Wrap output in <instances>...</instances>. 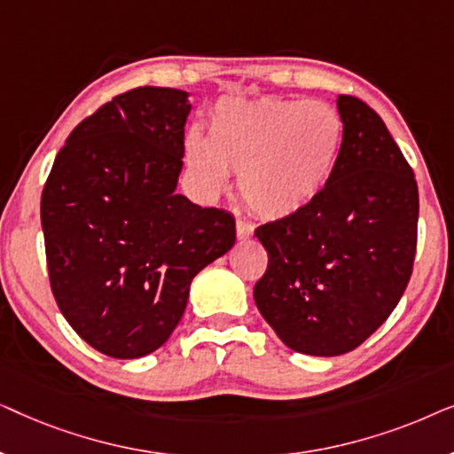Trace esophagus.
Wrapping results in <instances>:
<instances>
[{
	"mask_svg": "<svg viewBox=\"0 0 454 454\" xmlns=\"http://www.w3.org/2000/svg\"><path fill=\"white\" fill-rule=\"evenodd\" d=\"M235 227H238V238L239 239H247L254 233L252 223L246 221V219H241V216L238 219V225H235Z\"/></svg>",
	"mask_w": 454,
	"mask_h": 454,
	"instance_id": "esophagus-1",
	"label": "esophagus"
}]
</instances>
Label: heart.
Segmentation results:
<instances>
[{
	"label": "heart",
	"instance_id": "b5f03b06",
	"mask_svg": "<svg viewBox=\"0 0 454 454\" xmlns=\"http://www.w3.org/2000/svg\"><path fill=\"white\" fill-rule=\"evenodd\" d=\"M340 142L343 121L328 103L264 97L225 105L210 123V142H188V163L208 194L233 171L254 213L287 219L326 188Z\"/></svg>",
	"mask_w": 454,
	"mask_h": 454
}]
</instances>
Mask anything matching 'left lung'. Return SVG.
Returning <instances> with one entry per match:
<instances>
[{
    "mask_svg": "<svg viewBox=\"0 0 454 454\" xmlns=\"http://www.w3.org/2000/svg\"><path fill=\"white\" fill-rule=\"evenodd\" d=\"M343 142L322 194L254 235L269 266L254 301L289 349L333 357L364 343L413 272L419 196L413 169L380 115L339 95Z\"/></svg>",
    "mask_w": 454,
    "mask_h": 454,
    "instance_id": "obj_1",
    "label": "left lung"
}]
</instances>
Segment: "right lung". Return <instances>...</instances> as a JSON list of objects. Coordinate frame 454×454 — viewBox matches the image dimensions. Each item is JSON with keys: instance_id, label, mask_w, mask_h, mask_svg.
Listing matches in <instances>:
<instances>
[{"instance_id": "right-lung-1", "label": "right lung", "mask_w": 454, "mask_h": 454, "mask_svg": "<svg viewBox=\"0 0 454 454\" xmlns=\"http://www.w3.org/2000/svg\"><path fill=\"white\" fill-rule=\"evenodd\" d=\"M188 92L140 86L72 129L41 196L49 283L70 326L117 359L159 349L235 219L176 194Z\"/></svg>"}]
</instances>
